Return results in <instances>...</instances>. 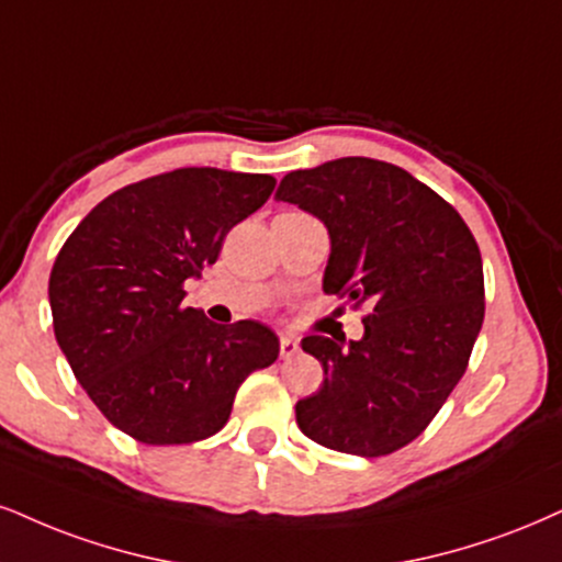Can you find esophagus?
I'll return each instance as SVG.
<instances>
[{
    "label": "esophagus",
    "mask_w": 562,
    "mask_h": 562,
    "mask_svg": "<svg viewBox=\"0 0 562 562\" xmlns=\"http://www.w3.org/2000/svg\"><path fill=\"white\" fill-rule=\"evenodd\" d=\"M279 344H281V359H292L296 351H300V341L289 334H283Z\"/></svg>",
    "instance_id": "esophagus-1"
}]
</instances>
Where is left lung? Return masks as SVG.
Listing matches in <instances>:
<instances>
[{
    "label": "left lung",
    "instance_id": "8db88e82",
    "mask_svg": "<svg viewBox=\"0 0 562 562\" xmlns=\"http://www.w3.org/2000/svg\"><path fill=\"white\" fill-rule=\"evenodd\" d=\"M276 200L323 221V289L367 307L359 341H302L325 378L296 401V425L341 453H393L429 425L467 372L484 321L480 247L438 192L375 158L292 171Z\"/></svg>",
    "mask_w": 562,
    "mask_h": 562
}]
</instances>
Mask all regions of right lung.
<instances>
[{"mask_svg": "<svg viewBox=\"0 0 562 562\" xmlns=\"http://www.w3.org/2000/svg\"><path fill=\"white\" fill-rule=\"evenodd\" d=\"M273 187L268 175L207 166L143 179L101 200L59 249L54 336L90 401L130 438H211L249 372L279 357L268 325H218L182 307L184 281L216 262L228 228Z\"/></svg>", "mask_w": 562, "mask_h": 562, "instance_id": "1", "label": "right lung"}]
</instances>
